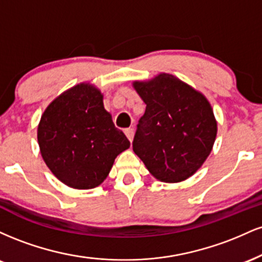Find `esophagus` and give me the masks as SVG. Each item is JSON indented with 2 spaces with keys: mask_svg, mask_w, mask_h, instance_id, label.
<instances>
[{
  "mask_svg": "<svg viewBox=\"0 0 262 262\" xmlns=\"http://www.w3.org/2000/svg\"><path fill=\"white\" fill-rule=\"evenodd\" d=\"M124 133H125V135H127L129 141L133 140V137H134V129L133 128H127L124 130Z\"/></svg>",
  "mask_w": 262,
  "mask_h": 262,
  "instance_id": "obj_1",
  "label": "esophagus"
}]
</instances>
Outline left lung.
Wrapping results in <instances>:
<instances>
[{
	"instance_id": "obj_1",
	"label": "left lung",
	"mask_w": 262,
	"mask_h": 262,
	"mask_svg": "<svg viewBox=\"0 0 262 262\" xmlns=\"http://www.w3.org/2000/svg\"><path fill=\"white\" fill-rule=\"evenodd\" d=\"M134 89L146 104L134 135L135 154L162 182H180L193 175L217 135L208 101L169 74L149 82H134Z\"/></svg>"
}]
</instances>
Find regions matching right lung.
Wrapping results in <instances>:
<instances>
[{
  "label": "right lung",
  "instance_id": "obj_1",
  "mask_svg": "<svg viewBox=\"0 0 262 262\" xmlns=\"http://www.w3.org/2000/svg\"><path fill=\"white\" fill-rule=\"evenodd\" d=\"M102 98L97 89L80 83L55 98L39 123L38 141L45 164L73 188L101 185L117 155L130 146Z\"/></svg>",
  "mask_w": 262,
  "mask_h": 262
}]
</instances>
